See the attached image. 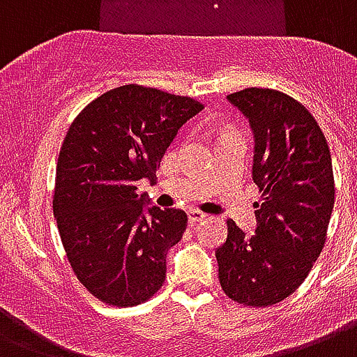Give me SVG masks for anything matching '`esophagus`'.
<instances>
[{
  "mask_svg": "<svg viewBox=\"0 0 357 357\" xmlns=\"http://www.w3.org/2000/svg\"><path fill=\"white\" fill-rule=\"evenodd\" d=\"M204 218H206V214L201 212V210H190V212H188V220H190V223H197L201 222V220H204Z\"/></svg>",
  "mask_w": 357,
  "mask_h": 357,
  "instance_id": "34e87169",
  "label": "esophagus"
}]
</instances>
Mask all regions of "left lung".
<instances>
[{"instance_id":"1","label":"left lung","mask_w":357,"mask_h":357,"mask_svg":"<svg viewBox=\"0 0 357 357\" xmlns=\"http://www.w3.org/2000/svg\"><path fill=\"white\" fill-rule=\"evenodd\" d=\"M255 134V234L227 222L218 278L233 302L270 307L291 296L324 248L335 181L319 123L287 93L248 87L227 96Z\"/></svg>"}]
</instances>
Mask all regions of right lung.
<instances>
[{
	"label": "right lung",
	"instance_id": "right-lung-1",
	"mask_svg": "<svg viewBox=\"0 0 357 357\" xmlns=\"http://www.w3.org/2000/svg\"><path fill=\"white\" fill-rule=\"evenodd\" d=\"M203 109L190 96L130 84L89 102L68 126L54 188V216L74 275L102 303L134 307L165 281L167 250L188 216L151 208L137 181L156 178L178 128Z\"/></svg>",
	"mask_w": 357,
	"mask_h": 357
}]
</instances>
